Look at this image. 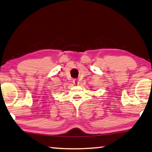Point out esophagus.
Segmentation results:
<instances>
[{
	"mask_svg": "<svg viewBox=\"0 0 152 152\" xmlns=\"http://www.w3.org/2000/svg\"><path fill=\"white\" fill-rule=\"evenodd\" d=\"M73 83H76V81H75V80H74V81H73Z\"/></svg>",
	"mask_w": 152,
	"mask_h": 152,
	"instance_id": "esophagus-1",
	"label": "esophagus"
}]
</instances>
